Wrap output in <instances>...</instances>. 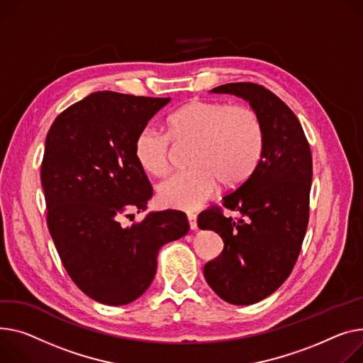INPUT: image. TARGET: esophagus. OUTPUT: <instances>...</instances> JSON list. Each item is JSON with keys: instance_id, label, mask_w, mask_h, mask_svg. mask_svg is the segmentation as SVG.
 Returning <instances> with one entry per match:
<instances>
[{"instance_id": "1", "label": "esophagus", "mask_w": 363, "mask_h": 363, "mask_svg": "<svg viewBox=\"0 0 363 363\" xmlns=\"http://www.w3.org/2000/svg\"><path fill=\"white\" fill-rule=\"evenodd\" d=\"M186 219H188V223H189V228L194 230V229H197V216L196 214H192V213H189L188 216H186Z\"/></svg>"}]
</instances>
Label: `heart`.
Masks as SVG:
<instances>
[{
	"label": "heart",
	"mask_w": 363,
	"mask_h": 363,
	"mask_svg": "<svg viewBox=\"0 0 363 363\" xmlns=\"http://www.w3.org/2000/svg\"><path fill=\"white\" fill-rule=\"evenodd\" d=\"M167 135L177 144H194L191 171L169 177L157 186L159 201L177 210H197L214 196L219 182L236 188L247 182L262 159L265 130L259 113L247 105L191 101L169 115ZM144 127L134 143L138 164L150 175L169 171L171 140Z\"/></svg>",
	"instance_id": "obj_1"
}]
</instances>
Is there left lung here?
<instances>
[{
    "label": "left lung",
    "instance_id": "obj_1",
    "mask_svg": "<svg viewBox=\"0 0 363 363\" xmlns=\"http://www.w3.org/2000/svg\"><path fill=\"white\" fill-rule=\"evenodd\" d=\"M211 93L250 102L264 124L265 149L254 175L223 197L238 211L232 220L220 208L199 216V228L223 239V251L204 265L208 286L223 301H262L292 273L309 219L312 156L296 115L274 93L254 83H228Z\"/></svg>",
    "mask_w": 363,
    "mask_h": 363
}]
</instances>
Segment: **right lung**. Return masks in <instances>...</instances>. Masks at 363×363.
<instances>
[{
  "label": "right lung",
  "mask_w": 363,
  "mask_h": 363,
  "mask_svg": "<svg viewBox=\"0 0 363 363\" xmlns=\"http://www.w3.org/2000/svg\"><path fill=\"white\" fill-rule=\"evenodd\" d=\"M169 102L96 91L60 113L48 131L40 166L48 229L68 276L96 302L119 306L140 298L155 279L159 250L189 230L178 210L121 225L153 196L134 143Z\"/></svg>",
  "instance_id": "right-lung-1"
}]
</instances>
